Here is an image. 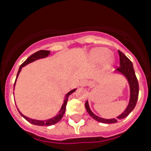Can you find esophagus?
Segmentation results:
<instances>
[{"mask_svg": "<svg viewBox=\"0 0 151 151\" xmlns=\"http://www.w3.org/2000/svg\"><path fill=\"white\" fill-rule=\"evenodd\" d=\"M88 84V81L86 80H81L80 82H79V86L81 88L85 87V86H87Z\"/></svg>", "mask_w": 151, "mask_h": 151, "instance_id": "obj_1", "label": "esophagus"}]
</instances>
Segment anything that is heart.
Segmentation results:
<instances>
[{
  "label": "heart",
  "mask_w": 151,
  "mask_h": 151,
  "mask_svg": "<svg viewBox=\"0 0 151 151\" xmlns=\"http://www.w3.org/2000/svg\"><path fill=\"white\" fill-rule=\"evenodd\" d=\"M110 54V51L106 48H97L90 52L89 58L93 63H100L106 59L105 63L106 66H110L114 63V59L109 57Z\"/></svg>",
  "instance_id": "1"
}]
</instances>
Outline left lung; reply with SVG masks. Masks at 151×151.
<instances>
[{
	"label": "left lung",
	"mask_w": 151,
	"mask_h": 151,
	"mask_svg": "<svg viewBox=\"0 0 151 151\" xmlns=\"http://www.w3.org/2000/svg\"><path fill=\"white\" fill-rule=\"evenodd\" d=\"M120 56V67L117 68L115 70V73L121 74L123 77L125 78L128 83H129V91H130V96H129V101L128 103L127 107L125 110L118 115L116 118H110V119H106V118H103L99 116H97L92 112L89 107V104L88 100L85 103V108L88 113L92 118H94L96 121L102 123H105V124H111V123H116L118 120L123 119L124 117H126L133 110L137 103V99H138L139 96V83L136 78L135 70H134L133 65L128 57L122 53L121 51L118 50Z\"/></svg>",
	"instance_id": "8db88e82"
}]
</instances>
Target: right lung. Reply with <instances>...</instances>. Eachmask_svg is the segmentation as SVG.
Returning a JSON list of instances; mask_svg holds the SVG:
<instances>
[{
	"label": "right lung",
	"instance_id": "1",
	"mask_svg": "<svg viewBox=\"0 0 151 151\" xmlns=\"http://www.w3.org/2000/svg\"><path fill=\"white\" fill-rule=\"evenodd\" d=\"M50 54V51H46V50H41L38 51V52H35L33 55H31L28 58V59L26 60V61L23 63L19 66V71H18L17 76H16V79H15V84H14V89H15V82H16V80H17V78L19 77V74L20 71L22 70V67H24L25 66H27V64L30 63H33V62L36 61L37 59H44V58H46V57H48ZM76 88L74 89L71 90L69 92L66 93V95L64 97V100H63V105H62L61 108H60V110H59V113H58V114H56L55 117H52L50 119L48 120H36V119H32V118H29V117H27V116H25L24 114H22V113L20 112L19 110L17 108L18 111L19 112V114H21L22 117H23L25 119L27 120V122H29V123H31L33 124H35V125H39V126H50V125H52V124H56L57 122H59L60 120L62 119V117H63L64 113H65V110H66V103H67V100H68V97L70 96L73 92H74L76 91Z\"/></svg>",
	"mask_w": 151,
	"mask_h": 151
}]
</instances>
